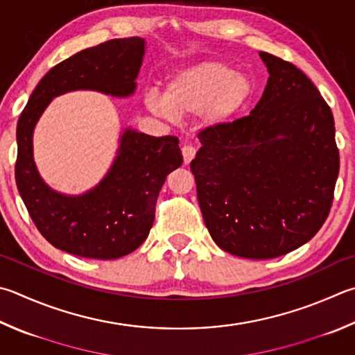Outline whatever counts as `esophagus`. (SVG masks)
Segmentation results:
<instances>
[{
	"instance_id": "obj_1",
	"label": "esophagus",
	"mask_w": 355,
	"mask_h": 355,
	"mask_svg": "<svg viewBox=\"0 0 355 355\" xmlns=\"http://www.w3.org/2000/svg\"><path fill=\"white\" fill-rule=\"evenodd\" d=\"M182 153H183L184 164H189L191 161L194 159V157H196V147H192V146H183Z\"/></svg>"
}]
</instances>
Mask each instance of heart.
Wrapping results in <instances>:
<instances>
[{"label":"heart","mask_w":355,"mask_h":355,"mask_svg":"<svg viewBox=\"0 0 355 355\" xmlns=\"http://www.w3.org/2000/svg\"><path fill=\"white\" fill-rule=\"evenodd\" d=\"M254 93L250 76L237 73L228 63L205 60L178 69L166 83L164 96L152 89L144 102L159 118H188L200 113L206 128H222L248 107Z\"/></svg>","instance_id":"heart-1"}]
</instances>
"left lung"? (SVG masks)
Wrapping results in <instances>:
<instances>
[{"label":"left lung","instance_id":"1","mask_svg":"<svg viewBox=\"0 0 355 355\" xmlns=\"http://www.w3.org/2000/svg\"><path fill=\"white\" fill-rule=\"evenodd\" d=\"M268 71L250 116L198 133L191 161L203 220L218 247L247 259L300 248L329 216L340 157L334 116L292 63L259 53Z\"/></svg>","mask_w":355,"mask_h":355}]
</instances>
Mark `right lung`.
<instances>
[{
  "mask_svg": "<svg viewBox=\"0 0 355 355\" xmlns=\"http://www.w3.org/2000/svg\"><path fill=\"white\" fill-rule=\"evenodd\" d=\"M146 40L114 38L51 68L38 82L17 125V188L42 236L55 248L92 259H118L143 243L155 218L166 177L182 166L175 137H150L127 127L105 177L80 196L51 188L34 161V128L51 101L77 89L128 98L137 89Z\"/></svg>",
  "mask_w": 355,
  "mask_h": 355,
  "instance_id": "right-lung-1",
  "label": "right lung"
}]
</instances>
